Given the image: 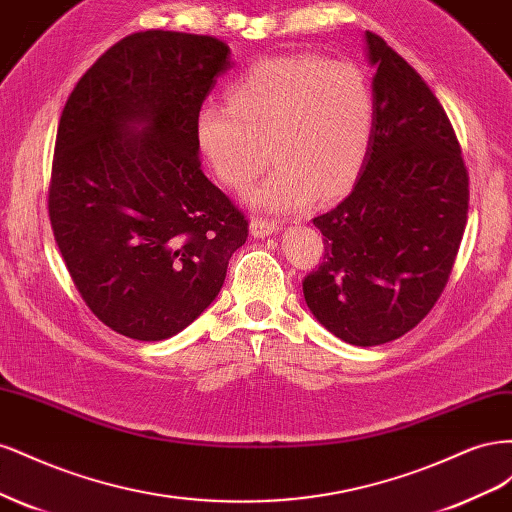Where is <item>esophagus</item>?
Masks as SVG:
<instances>
[{
  "mask_svg": "<svg viewBox=\"0 0 512 512\" xmlns=\"http://www.w3.org/2000/svg\"><path fill=\"white\" fill-rule=\"evenodd\" d=\"M280 230V224L273 222V220H265V218H254L250 222V232L254 237H269L275 235V232Z\"/></svg>",
  "mask_w": 512,
  "mask_h": 512,
  "instance_id": "34e87169",
  "label": "esophagus"
}]
</instances>
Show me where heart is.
I'll list each match as a JSON object with an SVG mask.
<instances>
[{
    "label": "heart",
    "mask_w": 512,
    "mask_h": 512,
    "mask_svg": "<svg viewBox=\"0 0 512 512\" xmlns=\"http://www.w3.org/2000/svg\"><path fill=\"white\" fill-rule=\"evenodd\" d=\"M376 98L367 74L318 55L262 59L228 87V104L196 113L194 136L213 175L232 190L275 168L250 194L273 213L307 207L316 194H346L367 162ZM270 153H266V147Z\"/></svg>",
    "instance_id": "obj_1"
}]
</instances>
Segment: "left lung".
Instances as JSON below:
<instances>
[{"instance_id":"obj_1","label":"left lung","mask_w":512,"mask_h":512,"mask_svg":"<svg viewBox=\"0 0 512 512\" xmlns=\"http://www.w3.org/2000/svg\"><path fill=\"white\" fill-rule=\"evenodd\" d=\"M376 68L374 136L352 192L314 218L324 256L303 280L309 312L352 346L421 322L453 271L468 220V170L442 104L408 61L365 32Z\"/></svg>"}]
</instances>
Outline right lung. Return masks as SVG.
I'll list each match as a JSON object with an SVG mask.
<instances>
[{
  "label": "right lung",
  "mask_w": 512,
  "mask_h": 512,
  "mask_svg": "<svg viewBox=\"0 0 512 512\" xmlns=\"http://www.w3.org/2000/svg\"><path fill=\"white\" fill-rule=\"evenodd\" d=\"M218 38L149 29L111 46L59 119L49 215L83 301L160 342L218 297L247 220L200 170L194 119L230 70Z\"/></svg>",
  "instance_id": "obj_1"
}]
</instances>
